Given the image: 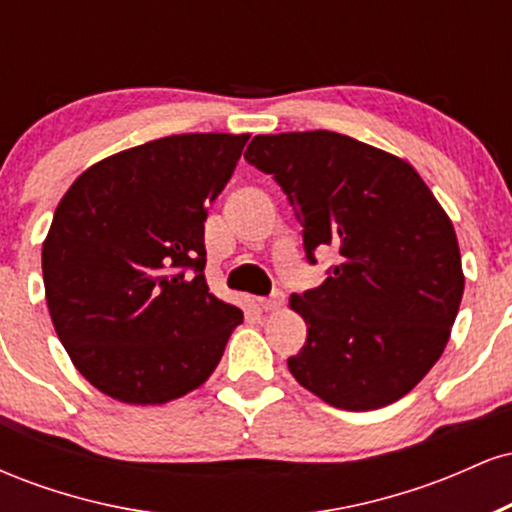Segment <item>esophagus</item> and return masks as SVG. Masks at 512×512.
Returning <instances> with one entry per match:
<instances>
[{"label":"esophagus","instance_id":"esophagus-1","mask_svg":"<svg viewBox=\"0 0 512 512\" xmlns=\"http://www.w3.org/2000/svg\"><path fill=\"white\" fill-rule=\"evenodd\" d=\"M257 303H260L262 310H279L281 305H284V293L272 291V293H269V296L257 298Z\"/></svg>","mask_w":512,"mask_h":512}]
</instances>
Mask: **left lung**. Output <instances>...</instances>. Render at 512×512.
Instances as JSON below:
<instances>
[{
  "mask_svg": "<svg viewBox=\"0 0 512 512\" xmlns=\"http://www.w3.org/2000/svg\"><path fill=\"white\" fill-rule=\"evenodd\" d=\"M245 161L289 197L305 260L337 252L317 289L291 296L308 325L291 375L337 409L397 402L443 354L460 310L448 214L407 161L327 129L260 134Z\"/></svg>",
  "mask_w": 512,
  "mask_h": 512,
  "instance_id": "left-lung-1",
  "label": "left lung"
}]
</instances>
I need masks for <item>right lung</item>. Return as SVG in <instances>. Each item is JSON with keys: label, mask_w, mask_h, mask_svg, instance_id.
<instances>
[{"label": "right lung", "mask_w": 512, "mask_h": 512, "mask_svg": "<svg viewBox=\"0 0 512 512\" xmlns=\"http://www.w3.org/2000/svg\"><path fill=\"white\" fill-rule=\"evenodd\" d=\"M248 134H173L105 158L57 204L45 298L76 370L108 397L163 404L214 373L240 308L209 293L204 221Z\"/></svg>", "instance_id": "add662e5"}]
</instances>
